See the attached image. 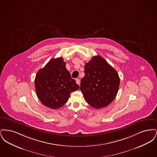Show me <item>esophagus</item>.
<instances>
[{
  "label": "esophagus",
  "mask_w": 157,
  "mask_h": 157,
  "mask_svg": "<svg viewBox=\"0 0 157 157\" xmlns=\"http://www.w3.org/2000/svg\"><path fill=\"white\" fill-rule=\"evenodd\" d=\"M80 79H76V83L78 84V85H80Z\"/></svg>",
  "instance_id": "1"
}]
</instances>
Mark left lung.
Returning <instances> with one entry per match:
<instances>
[{"label":"left lung","mask_w":157,"mask_h":157,"mask_svg":"<svg viewBox=\"0 0 157 157\" xmlns=\"http://www.w3.org/2000/svg\"><path fill=\"white\" fill-rule=\"evenodd\" d=\"M80 90L88 104L96 109L110 104L120 86L117 71L100 56H95L85 65Z\"/></svg>","instance_id":"left-lung-1"}]
</instances>
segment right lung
Segmentation results:
<instances>
[{
	"label": "right lung",
	"mask_w": 157,
	"mask_h": 157,
	"mask_svg": "<svg viewBox=\"0 0 157 157\" xmlns=\"http://www.w3.org/2000/svg\"><path fill=\"white\" fill-rule=\"evenodd\" d=\"M35 86L41 103L53 109L65 104L71 93L79 88L61 57L52 59L45 67L37 71Z\"/></svg>",
	"instance_id": "obj_1"
}]
</instances>
